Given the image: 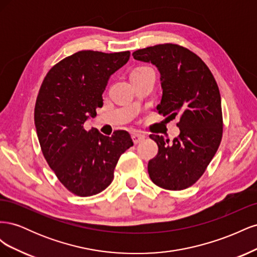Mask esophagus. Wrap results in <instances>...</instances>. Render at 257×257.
<instances>
[{
	"label": "esophagus",
	"instance_id": "esophagus-1",
	"mask_svg": "<svg viewBox=\"0 0 257 257\" xmlns=\"http://www.w3.org/2000/svg\"><path fill=\"white\" fill-rule=\"evenodd\" d=\"M132 138H133L134 144H139V143H142L143 141H145L146 135L141 133V132H135V133L132 134Z\"/></svg>",
	"mask_w": 257,
	"mask_h": 257
}]
</instances>
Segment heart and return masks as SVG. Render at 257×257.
<instances>
[{"mask_svg":"<svg viewBox=\"0 0 257 257\" xmlns=\"http://www.w3.org/2000/svg\"><path fill=\"white\" fill-rule=\"evenodd\" d=\"M141 69H145V68H139V69H137V71H141Z\"/></svg>","mask_w":257,"mask_h":257,"instance_id":"obj_1","label":"heart"}]
</instances>
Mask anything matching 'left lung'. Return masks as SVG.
I'll use <instances>...</instances> for the list:
<instances>
[{"mask_svg": "<svg viewBox=\"0 0 257 257\" xmlns=\"http://www.w3.org/2000/svg\"><path fill=\"white\" fill-rule=\"evenodd\" d=\"M135 60L158 68L163 90L159 113L179 115L180 134L173 143L150 135L159 153L148 173L163 189L189 188L204 174L220 146L223 133L221 95L208 66L195 53L174 44L157 45L133 52Z\"/></svg>", "mask_w": 257, "mask_h": 257, "instance_id": "obj_1", "label": "left lung"}]
</instances>
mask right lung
I'll return each mask as SVG.
<instances>
[{
    "label": "right lung",
    "mask_w": 257,
    "mask_h": 257,
    "mask_svg": "<svg viewBox=\"0 0 257 257\" xmlns=\"http://www.w3.org/2000/svg\"><path fill=\"white\" fill-rule=\"evenodd\" d=\"M130 54L76 52L50 69L38 92L34 122L43 154L61 183L78 196L104 191L120 155L133 146L126 131L108 137L83 127L103 107L108 80L127 63Z\"/></svg>",
    "instance_id": "add662e5"
}]
</instances>
